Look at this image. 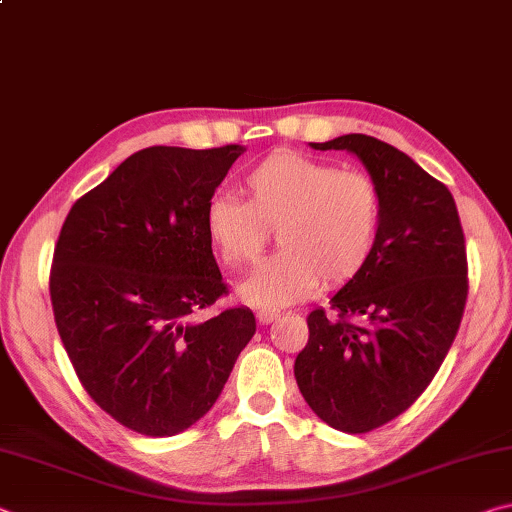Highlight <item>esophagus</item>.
<instances>
[{
    "instance_id": "1",
    "label": "esophagus",
    "mask_w": 512,
    "mask_h": 512,
    "mask_svg": "<svg viewBox=\"0 0 512 512\" xmlns=\"http://www.w3.org/2000/svg\"><path fill=\"white\" fill-rule=\"evenodd\" d=\"M257 320H259V325H268V323H273V320L277 318V311H273V309H257Z\"/></svg>"
}]
</instances>
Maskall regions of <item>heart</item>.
<instances>
[{
    "label": "heart",
    "mask_w": 512,
    "mask_h": 512,
    "mask_svg": "<svg viewBox=\"0 0 512 512\" xmlns=\"http://www.w3.org/2000/svg\"><path fill=\"white\" fill-rule=\"evenodd\" d=\"M244 198L214 196L205 232L228 268L262 259L275 228V253L241 287L257 307H282L318 289L341 287L366 268L379 228V192L366 173L280 151L241 178Z\"/></svg>",
    "instance_id": "b5f03b06"
}]
</instances>
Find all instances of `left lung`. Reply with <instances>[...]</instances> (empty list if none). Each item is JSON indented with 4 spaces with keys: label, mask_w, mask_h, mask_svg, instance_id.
<instances>
[{
    "label": "left lung",
    "mask_w": 512,
    "mask_h": 512,
    "mask_svg": "<svg viewBox=\"0 0 512 512\" xmlns=\"http://www.w3.org/2000/svg\"><path fill=\"white\" fill-rule=\"evenodd\" d=\"M316 151H352L379 192V228L363 271L307 316L296 357L305 402L329 427L368 433L424 393L456 339L467 300V253L454 196L409 155L352 133Z\"/></svg>",
    "instance_id": "1"
}]
</instances>
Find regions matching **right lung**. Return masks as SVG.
<instances>
[{"instance_id":"1","label":"right lung","mask_w":512,"mask_h":512,"mask_svg":"<svg viewBox=\"0 0 512 512\" xmlns=\"http://www.w3.org/2000/svg\"><path fill=\"white\" fill-rule=\"evenodd\" d=\"M241 153L149 146L83 194L60 228L49 271L60 341L94 404L142 436L201 420L257 329L246 307L196 318L230 293L205 207Z\"/></svg>"}]
</instances>
